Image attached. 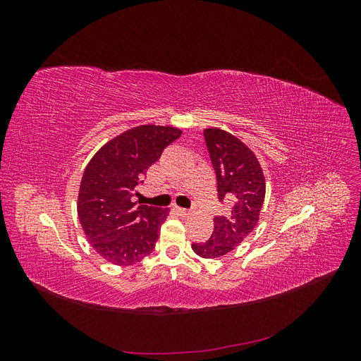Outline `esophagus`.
<instances>
[{
  "label": "esophagus",
  "mask_w": 361,
  "mask_h": 361,
  "mask_svg": "<svg viewBox=\"0 0 361 361\" xmlns=\"http://www.w3.org/2000/svg\"><path fill=\"white\" fill-rule=\"evenodd\" d=\"M174 209H176V212L182 216H188L191 214L188 209H183V207H179V206H174Z\"/></svg>",
  "instance_id": "esophagus-1"
}]
</instances>
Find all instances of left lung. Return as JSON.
<instances>
[{
  "instance_id": "8db88e82",
  "label": "left lung",
  "mask_w": 361,
  "mask_h": 361,
  "mask_svg": "<svg viewBox=\"0 0 361 361\" xmlns=\"http://www.w3.org/2000/svg\"><path fill=\"white\" fill-rule=\"evenodd\" d=\"M203 134L216 173L218 199L231 202V211L214 218L207 241L191 247L203 259H216L239 247L257 226L267 183L255 152L238 137L220 128H206Z\"/></svg>"
}]
</instances>
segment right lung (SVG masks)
Listing matches in <instances>:
<instances>
[{"instance_id":"right-lung-1","label":"right lung","mask_w":361,"mask_h":361,"mask_svg":"<svg viewBox=\"0 0 361 361\" xmlns=\"http://www.w3.org/2000/svg\"><path fill=\"white\" fill-rule=\"evenodd\" d=\"M180 134L174 126L130 128L105 143L87 164L76 211L90 245L110 264L134 265L154 251L170 209L137 204L130 197L164 147Z\"/></svg>"}]
</instances>
